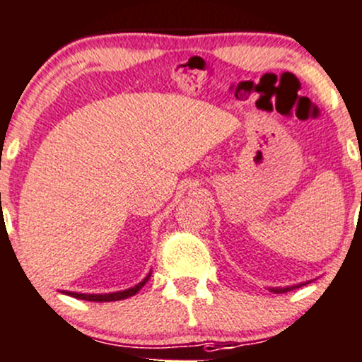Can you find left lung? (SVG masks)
Instances as JSON below:
<instances>
[{
  "label": "left lung",
  "instance_id": "obj_1",
  "mask_svg": "<svg viewBox=\"0 0 362 362\" xmlns=\"http://www.w3.org/2000/svg\"><path fill=\"white\" fill-rule=\"evenodd\" d=\"M302 285H305V283H300V285H293V286H285V288H271V291H274V293H286V291L293 288H300Z\"/></svg>",
  "mask_w": 362,
  "mask_h": 362
}]
</instances>
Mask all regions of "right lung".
<instances>
[{"label":"right lung","instance_id":"right-lung-1","mask_svg":"<svg viewBox=\"0 0 362 362\" xmlns=\"http://www.w3.org/2000/svg\"><path fill=\"white\" fill-rule=\"evenodd\" d=\"M150 274L146 276V278L143 279L141 283H138V285L133 286V288H127V290H124V291H114V293H76V291H65L64 290V293L71 295V297H74V298H81V300H89V302H115V300H122V298L133 297V295L138 293V291L141 290L143 286H145V283L150 279Z\"/></svg>","mask_w":362,"mask_h":362}]
</instances>
